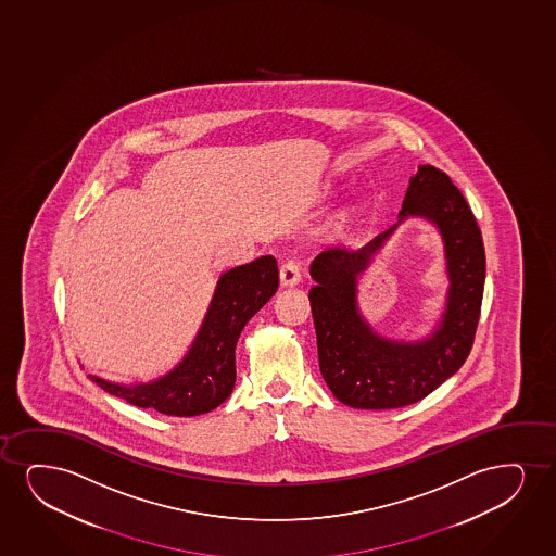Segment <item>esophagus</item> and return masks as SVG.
Here are the masks:
<instances>
[{
    "instance_id": "1",
    "label": "esophagus",
    "mask_w": 556,
    "mask_h": 556,
    "mask_svg": "<svg viewBox=\"0 0 556 556\" xmlns=\"http://www.w3.org/2000/svg\"><path fill=\"white\" fill-rule=\"evenodd\" d=\"M280 281L281 286L291 288L301 281V263L296 260H288L281 263L280 267Z\"/></svg>"
}]
</instances>
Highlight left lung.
<instances>
[{
  "instance_id": "1",
  "label": "left lung",
  "mask_w": 556,
  "mask_h": 556,
  "mask_svg": "<svg viewBox=\"0 0 556 556\" xmlns=\"http://www.w3.org/2000/svg\"><path fill=\"white\" fill-rule=\"evenodd\" d=\"M429 219L442 235L450 291L437 331L419 342H399L372 331L358 314L357 276L393 235L381 232L363 250H325L312 261L309 289L319 370L338 401L358 409L415 404L451 378L470 353L485 286V248L473 212L450 176L419 165L409 178L399 224Z\"/></svg>"
}]
</instances>
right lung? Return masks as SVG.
Returning a JSON list of instances; mask_svg holds the SVG:
<instances>
[{"mask_svg": "<svg viewBox=\"0 0 556 556\" xmlns=\"http://www.w3.org/2000/svg\"><path fill=\"white\" fill-rule=\"evenodd\" d=\"M278 289V263L273 255L231 268L219 276L211 306L190 352L178 365L150 383L118 386L88 374L103 391L134 404L175 417H193L218 408L232 393L237 368L235 348L244 325Z\"/></svg>", "mask_w": 556, "mask_h": 556, "instance_id": "add662e5", "label": "right lung"}]
</instances>
